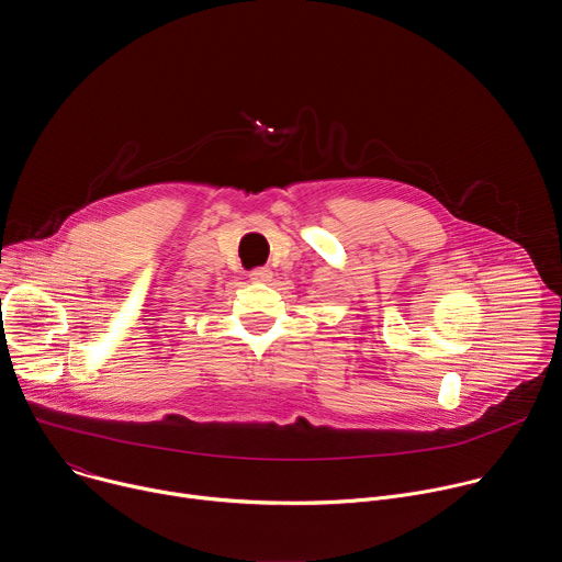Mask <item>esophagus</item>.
<instances>
[{"label":"esophagus","instance_id":"34e87169","mask_svg":"<svg viewBox=\"0 0 562 562\" xmlns=\"http://www.w3.org/2000/svg\"><path fill=\"white\" fill-rule=\"evenodd\" d=\"M271 278H273V271L269 267H258V269L249 271L251 282H271Z\"/></svg>","mask_w":562,"mask_h":562}]
</instances>
